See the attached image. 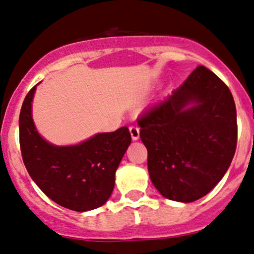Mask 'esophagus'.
<instances>
[{
    "instance_id": "esophagus-1",
    "label": "esophagus",
    "mask_w": 254,
    "mask_h": 254,
    "mask_svg": "<svg viewBox=\"0 0 254 254\" xmlns=\"http://www.w3.org/2000/svg\"><path fill=\"white\" fill-rule=\"evenodd\" d=\"M129 132H130V135H132L133 140H138L139 133H140V128L136 127V126H130L129 127Z\"/></svg>"
}]
</instances>
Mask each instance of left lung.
<instances>
[{
    "mask_svg": "<svg viewBox=\"0 0 254 254\" xmlns=\"http://www.w3.org/2000/svg\"><path fill=\"white\" fill-rule=\"evenodd\" d=\"M138 125L151 181L170 200L190 203L207 194L234 157V98L204 65H198L172 95L145 110Z\"/></svg>",
    "mask_w": 254,
    "mask_h": 254,
    "instance_id": "1",
    "label": "left lung"
}]
</instances>
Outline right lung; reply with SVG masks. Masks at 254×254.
<instances>
[{"label":"right lung","instance_id":"add662e5","mask_svg":"<svg viewBox=\"0 0 254 254\" xmlns=\"http://www.w3.org/2000/svg\"><path fill=\"white\" fill-rule=\"evenodd\" d=\"M36 86L19 116L22 161L37 186L61 206L84 212L102 206L115 185V172L130 144L127 127L101 133L75 146H54L38 134L31 116Z\"/></svg>","mask_w":254,"mask_h":254}]
</instances>
